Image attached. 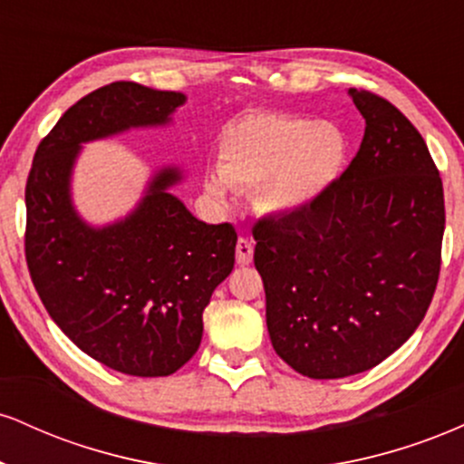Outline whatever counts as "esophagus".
Returning <instances> with one entry per match:
<instances>
[{
  "label": "esophagus",
  "mask_w": 464,
  "mask_h": 464,
  "mask_svg": "<svg viewBox=\"0 0 464 464\" xmlns=\"http://www.w3.org/2000/svg\"><path fill=\"white\" fill-rule=\"evenodd\" d=\"M236 257H237L239 266H248L250 262H253V244H250L248 239H244V237L237 239Z\"/></svg>",
  "instance_id": "1"
}]
</instances>
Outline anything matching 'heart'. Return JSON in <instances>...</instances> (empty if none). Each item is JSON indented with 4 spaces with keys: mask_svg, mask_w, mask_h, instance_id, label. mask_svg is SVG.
I'll return each instance as SVG.
<instances>
[{
    "mask_svg": "<svg viewBox=\"0 0 464 464\" xmlns=\"http://www.w3.org/2000/svg\"><path fill=\"white\" fill-rule=\"evenodd\" d=\"M347 137L332 121L285 111H255L231 121L218 141V169L205 188L227 200L231 188H255V207L275 220L316 207L347 163Z\"/></svg>",
    "mask_w": 464,
    "mask_h": 464,
    "instance_id": "b5f03b06",
    "label": "heart"
}]
</instances>
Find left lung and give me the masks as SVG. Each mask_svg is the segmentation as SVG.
I'll list each match as a JSON object with an SVG mask.
<instances>
[{"mask_svg": "<svg viewBox=\"0 0 464 464\" xmlns=\"http://www.w3.org/2000/svg\"><path fill=\"white\" fill-rule=\"evenodd\" d=\"M349 95L366 129L335 188L305 214L253 228L273 347L312 380L364 372L395 353L440 273L443 183L423 137L388 100Z\"/></svg>", "mask_w": 464, "mask_h": 464, "instance_id": "left-lung-1", "label": "left lung"}]
</instances>
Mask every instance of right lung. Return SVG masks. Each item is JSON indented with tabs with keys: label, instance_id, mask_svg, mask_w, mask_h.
<instances>
[{
	"label": "right lung",
	"instance_id": "right-lung-1",
	"mask_svg": "<svg viewBox=\"0 0 464 464\" xmlns=\"http://www.w3.org/2000/svg\"><path fill=\"white\" fill-rule=\"evenodd\" d=\"M185 100L137 82L95 89L39 143L25 185V262L47 314L78 349L135 377L172 375L198 351L237 233L169 194L183 180L174 165L154 172L129 216L92 227L73 207L72 174L82 143L169 124Z\"/></svg>",
	"mask_w": 464,
	"mask_h": 464
}]
</instances>
